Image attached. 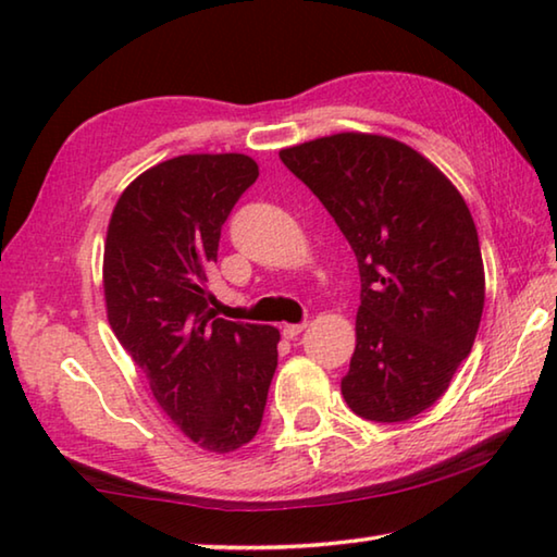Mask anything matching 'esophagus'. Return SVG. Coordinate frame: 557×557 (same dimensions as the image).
<instances>
[{"instance_id": "esophagus-1", "label": "esophagus", "mask_w": 557, "mask_h": 557, "mask_svg": "<svg viewBox=\"0 0 557 557\" xmlns=\"http://www.w3.org/2000/svg\"><path fill=\"white\" fill-rule=\"evenodd\" d=\"M305 329H307V322L285 324V326H282V336H285V338H297L301 332H305Z\"/></svg>"}]
</instances>
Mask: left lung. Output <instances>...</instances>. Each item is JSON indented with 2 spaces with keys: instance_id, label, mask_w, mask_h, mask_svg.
<instances>
[{
  "instance_id": "obj_1",
  "label": "left lung",
  "mask_w": 557,
  "mask_h": 557,
  "mask_svg": "<svg viewBox=\"0 0 557 557\" xmlns=\"http://www.w3.org/2000/svg\"><path fill=\"white\" fill-rule=\"evenodd\" d=\"M346 235L361 275L342 393L358 418L405 422L435 405L484 312L479 235L455 184L412 147L342 132L280 152Z\"/></svg>"
}]
</instances>
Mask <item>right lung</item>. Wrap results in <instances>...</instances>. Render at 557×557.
I'll return each instance as SVG.
<instances>
[{"label":"right lung","mask_w":557,"mask_h":557,"mask_svg":"<svg viewBox=\"0 0 557 557\" xmlns=\"http://www.w3.org/2000/svg\"><path fill=\"white\" fill-rule=\"evenodd\" d=\"M256 178L245 154L147 169L115 203L102 260L117 342L174 425L219 455L256 437L277 369V329L215 319L206 289L223 223Z\"/></svg>","instance_id":"right-lung-1"}]
</instances>
